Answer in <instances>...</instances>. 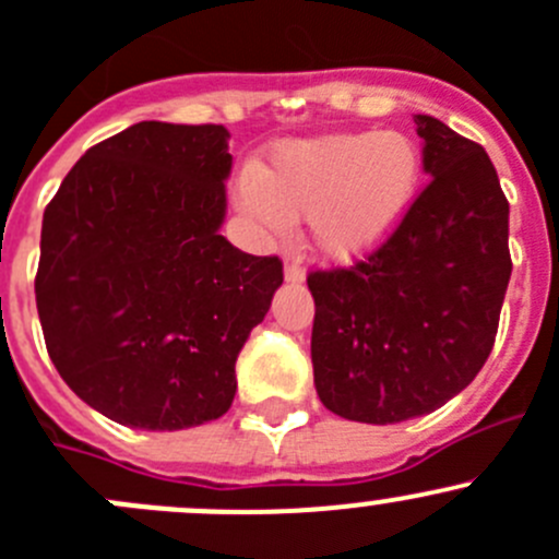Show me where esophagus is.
I'll return each instance as SVG.
<instances>
[{"label": "esophagus", "mask_w": 559, "mask_h": 559, "mask_svg": "<svg viewBox=\"0 0 559 559\" xmlns=\"http://www.w3.org/2000/svg\"><path fill=\"white\" fill-rule=\"evenodd\" d=\"M301 280H304L301 261H298V258H287V263H285V282H293V285H296V282H301Z\"/></svg>", "instance_id": "1"}]
</instances>
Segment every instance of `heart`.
<instances>
[{"mask_svg": "<svg viewBox=\"0 0 559 559\" xmlns=\"http://www.w3.org/2000/svg\"><path fill=\"white\" fill-rule=\"evenodd\" d=\"M421 181V148L405 132H334L282 141L261 170L241 174L236 198L266 230L307 217L312 250L347 263L394 234Z\"/></svg>", "mask_w": 559, "mask_h": 559, "instance_id": "obj_1", "label": "heart"}]
</instances>
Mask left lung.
<instances>
[{"instance_id":"left-lung-1","label":"left lung","mask_w":559,"mask_h":559,"mask_svg":"<svg viewBox=\"0 0 559 559\" xmlns=\"http://www.w3.org/2000/svg\"><path fill=\"white\" fill-rule=\"evenodd\" d=\"M432 176L367 261L309 274L320 402L361 424L427 416L473 383L511 280L508 201L484 146L418 114Z\"/></svg>"}]
</instances>
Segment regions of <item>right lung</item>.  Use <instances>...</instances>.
Here are the masks:
<instances>
[{
  "label": "right lung",
  "instance_id": "add662e5",
  "mask_svg": "<svg viewBox=\"0 0 559 559\" xmlns=\"http://www.w3.org/2000/svg\"><path fill=\"white\" fill-rule=\"evenodd\" d=\"M228 138L223 124L138 121L92 146L43 214L35 296L48 356L110 421L176 432L234 402L236 358L282 263L219 234Z\"/></svg>",
  "mask_w": 559,
  "mask_h": 559
}]
</instances>
